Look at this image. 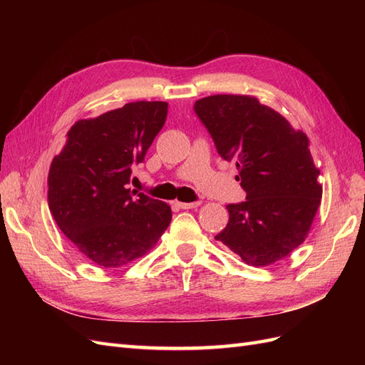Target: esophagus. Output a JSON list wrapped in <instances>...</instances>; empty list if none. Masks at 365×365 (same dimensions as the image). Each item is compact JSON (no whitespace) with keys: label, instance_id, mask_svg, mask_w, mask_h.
Segmentation results:
<instances>
[{"label":"esophagus","instance_id":"obj_1","mask_svg":"<svg viewBox=\"0 0 365 365\" xmlns=\"http://www.w3.org/2000/svg\"><path fill=\"white\" fill-rule=\"evenodd\" d=\"M176 205H178V207L182 208V210H189V208L200 207L201 202H200V201H196V202H176Z\"/></svg>","mask_w":365,"mask_h":365}]
</instances>
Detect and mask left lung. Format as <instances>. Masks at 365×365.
<instances>
[{
	"label": "left lung",
	"mask_w": 365,
	"mask_h": 365,
	"mask_svg": "<svg viewBox=\"0 0 365 365\" xmlns=\"http://www.w3.org/2000/svg\"><path fill=\"white\" fill-rule=\"evenodd\" d=\"M195 113L219 155L236 163L247 192V201L227 205L228 224L215 239L257 268L289 256L307 237L323 196L306 134L254 96H208Z\"/></svg>",
	"instance_id": "8db88e82"
}]
</instances>
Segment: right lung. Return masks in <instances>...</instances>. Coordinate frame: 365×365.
Returning a JSON list of instances; mask_svg holds the SVG:
<instances>
[{"mask_svg":"<svg viewBox=\"0 0 365 365\" xmlns=\"http://www.w3.org/2000/svg\"><path fill=\"white\" fill-rule=\"evenodd\" d=\"M168 117L165 102H130L77 120L48 172V208L62 233L86 259L120 268L157 245L170 207L130 193V165L145 160Z\"/></svg>","mask_w":365,"mask_h":365,"instance_id":"1","label":"right lung"}]
</instances>
